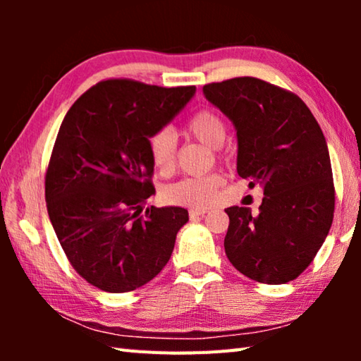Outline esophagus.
I'll use <instances>...</instances> for the list:
<instances>
[{
    "mask_svg": "<svg viewBox=\"0 0 361 361\" xmlns=\"http://www.w3.org/2000/svg\"><path fill=\"white\" fill-rule=\"evenodd\" d=\"M207 213V209H192L189 210V218H199V216H204Z\"/></svg>",
    "mask_w": 361,
    "mask_h": 361,
    "instance_id": "34e87169",
    "label": "esophagus"
}]
</instances>
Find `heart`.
<instances>
[{
    "mask_svg": "<svg viewBox=\"0 0 361 361\" xmlns=\"http://www.w3.org/2000/svg\"><path fill=\"white\" fill-rule=\"evenodd\" d=\"M186 132L197 142L204 143L212 149L221 148L226 140L224 121L210 109L195 113L186 122ZM149 156L159 172L167 173L175 167L176 162V137L172 130L161 129L149 138ZM223 186V176L212 173L197 178H183L164 188L162 197L173 205L204 209L216 199L218 189Z\"/></svg>",
    "mask_w": 361,
    "mask_h": 361,
    "instance_id": "b5f03b06",
    "label": "heart"
}]
</instances>
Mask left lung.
<instances>
[{
  "instance_id": "obj_1",
  "label": "left lung",
  "mask_w": 361,
  "mask_h": 361,
  "mask_svg": "<svg viewBox=\"0 0 361 361\" xmlns=\"http://www.w3.org/2000/svg\"><path fill=\"white\" fill-rule=\"evenodd\" d=\"M237 130V173L264 191L258 215L229 207L224 250L261 283L295 280L325 242L334 213L331 161L319 122L298 95L258 78L204 85Z\"/></svg>"
}]
</instances>
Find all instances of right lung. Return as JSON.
Returning <instances> with one entry per match:
<instances>
[{"mask_svg": "<svg viewBox=\"0 0 361 361\" xmlns=\"http://www.w3.org/2000/svg\"><path fill=\"white\" fill-rule=\"evenodd\" d=\"M195 94L132 79L102 81L73 103L46 172L52 228L75 271L108 293L154 279L188 223L181 207H148L156 192L149 138Z\"/></svg>", "mask_w": 361, "mask_h": 361, "instance_id": "right-lung-1", "label": "right lung"}]
</instances>
